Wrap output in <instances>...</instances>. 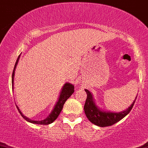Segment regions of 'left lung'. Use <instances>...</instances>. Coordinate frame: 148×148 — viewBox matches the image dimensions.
Wrapping results in <instances>:
<instances>
[{"label":"left lung","instance_id":"left-lung-1","mask_svg":"<svg viewBox=\"0 0 148 148\" xmlns=\"http://www.w3.org/2000/svg\"><path fill=\"white\" fill-rule=\"evenodd\" d=\"M85 91L87 94V98L84 106L85 114L90 122L99 127H107V126L112 125L123 119L124 117L130 113L137 97L136 96L135 100L125 110L119 113H114L110 111H105L99 108L95 104V101L93 98L91 93L87 89H85Z\"/></svg>","mask_w":148,"mask_h":148}]
</instances>
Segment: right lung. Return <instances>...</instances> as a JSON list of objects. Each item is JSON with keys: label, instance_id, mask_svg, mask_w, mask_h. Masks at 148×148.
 Wrapping results in <instances>:
<instances>
[{"label": "right lung", "instance_id": "add662e5", "mask_svg": "<svg viewBox=\"0 0 148 148\" xmlns=\"http://www.w3.org/2000/svg\"><path fill=\"white\" fill-rule=\"evenodd\" d=\"M20 56L18 57V60L16 61L15 65H14V69H13V72H12V88H13V85H14V71H15L16 66L18 65V60H19ZM74 92V86H73L72 84H70L69 82H66L65 84L63 87H62V90H61V92L60 94V97L59 99H58V102L56 103V105L54 106V109L52 110V111L51 112V114H49V116L47 118H46L43 120L41 121H34V120H32L31 119H29L28 117H26V116H24L23 114L21 113V111L20 110L19 108L17 106V108H18V111L21 114V115L22 116V117L24 119H26L27 122H31V123L33 124H38V125H49V124L52 123L54 120H55L59 116L60 113L61 112V110H62V108H63V105L66 102V101L69 99V97H71V94Z\"/></svg>", "mask_w": 148, "mask_h": 148}]
</instances>
